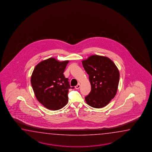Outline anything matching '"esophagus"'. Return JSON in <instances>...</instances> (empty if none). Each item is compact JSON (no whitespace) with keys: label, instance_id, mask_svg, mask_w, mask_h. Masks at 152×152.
Masks as SVG:
<instances>
[{"label":"esophagus","instance_id":"34e87169","mask_svg":"<svg viewBox=\"0 0 152 152\" xmlns=\"http://www.w3.org/2000/svg\"><path fill=\"white\" fill-rule=\"evenodd\" d=\"M80 87V84L79 83L76 86H75V89H79Z\"/></svg>","mask_w":152,"mask_h":152}]
</instances>
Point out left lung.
<instances>
[{"label":"left lung","mask_w":152,"mask_h":152,"mask_svg":"<svg viewBox=\"0 0 152 152\" xmlns=\"http://www.w3.org/2000/svg\"><path fill=\"white\" fill-rule=\"evenodd\" d=\"M85 71L89 75L91 91L85 97L86 103L94 108L105 107L116 94L120 72L110 58L93 55L82 61Z\"/></svg>","instance_id":"8db88e82"}]
</instances>
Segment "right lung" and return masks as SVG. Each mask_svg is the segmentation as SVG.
<instances>
[{
  "label": "right lung",
  "mask_w": 152,
  "mask_h": 152,
  "mask_svg": "<svg viewBox=\"0 0 152 152\" xmlns=\"http://www.w3.org/2000/svg\"><path fill=\"white\" fill-rule=\"evenodd\" d=\"M68 62L50 58L40 62L32 72L31 84L36 98L48 109L59 110L68 102V90L74 88L63 74Z\"/></svg>",
  "instance_id": "add662e5"
}]
</instances>
